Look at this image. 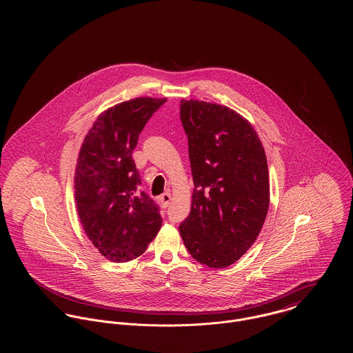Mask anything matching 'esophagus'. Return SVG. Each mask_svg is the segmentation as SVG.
<instances>
[{"instance_id": "esophagus-1", "label": "esophagus", "mask_w": 353, "mask_h": 353, "mask_svg": "<svg viewBox=\"0 0 353 353\" xmlns=\"http://www.w3.org/2000/svg\"><path fill=\"white\" fill-rule=\"evenodd\" d=\"M172 200V196H170V193H164L163 196H160V201L163 203V206L164 208H167L169 205V202Z\"/></svg>"}]
</instances>
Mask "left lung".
I'll return each instance as SVG.
<instances>
[{"mask_svg": "<svg viewBox=\"0 0 353 353\" xmlns=\"http://www.w3.org/2000/svg\"><path fill=\"white\" fill-rule=\"evenodd\" d=\"M180 118L194 189L179 230L197 262L225 269L252 248L268 216L266 153L249 120L226 105L183 99Z\"/></svg>", "mask_w": 353, "mask_h": 353, "instance_id": "1", "label": "left lung"}]
</instances>
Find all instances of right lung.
Returning a JSON list of instances; mask_svg holds the SVG:
<instances>
[{
	"instance_id": "add662e5",
	"label": "right lung",
	"mask_w": 353,
	"mask_h": 353,
	"mask_svg": "<svg viewBox=\"0 0 353 353\" xmlns=\"http://www.w3.org/2000/svg\"><path fill=\"white\" fill-rule=\"evenodd\" d=\"M165 98H136L103 111L84 137L74 176L83 230L108 261L123 263L147 250L163 219L139 189L132 152L148 119Z\"/></svg>"
}]
</instances>
